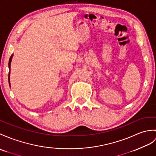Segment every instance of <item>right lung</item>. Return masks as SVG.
Here are the masks:
<instances>
[{"mask_svg": "<svg viewBox=\"0 0 156 156\" xmlns=\"http://www.w3.org/2000/svg\"><path fill=\"white\" fill-rule=\"evenodd\" d=\"M13 57V54H12L11 56H10V59H9V69L10 70V63H11V61H12V58ZM9 85H10V72H9Z\"/></svg>", "mask_w": 156, "mask_h": 156, "instance_id": "add662e5", "label": "right lung"}]
</instances>
